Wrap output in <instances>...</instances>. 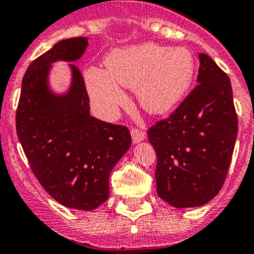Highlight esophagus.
<instances>
[{
	"mask_svg": "<svg viewBox=\"0 0 254 254\" xmlns=\"http://www.w3.org/2000/svg\"><path fill=\"white\" fill-rule=\"evenodd\" d=\"M131 138H133V143H140L145 139V133H143L139 129H131Z\"/></svg>",
	"mask_w": 254,
	"mask_h": 254,
	"instance_id": "1",
	"label": "esophagus"
}]
</instances>
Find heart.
Returning <instances> with one entry per match:
<instances>
[{
	"instance_id": "1",
	"label": "heart",
	"mask_w": 254,
	"mask_h": 254,
	"mask_svg": "<svg viewBox=\"0 0 254 254\" xmlns=\"http://www.w3.org/2000/svg\"><path fill=\"white\" fill-rule=\"evenodd\" d=\"M194 72L195 61L188 48L144 43L115 50L106 59V70H87L85 84L90 98L105 118H112L127 101L120 87L136 89L145 110L164 114L188 93Z\"/></svg>"
}]
</instances>
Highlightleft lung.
I'll return each instance as SVG.
<instances>
[{
    "instance_id": "obj_1",
    "label": "left lung",
    "mask_w": 254,
    "mask_h": 254,
    "mask_svg": "<svg viewBox=\"0 0 254 254\" xmlns=\"http://www.w3.org/2000/svg\"><path fill=\"white\" fill-rule=\"evenodd\" d=\"M198 59L197 87L169 119L148 130L157 153V194L176 208L203 206L219 194L238 135L228 75L208 55Z\"/></svg>"
}]
</instances>
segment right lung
Masks as SVG:
<instances>
[{
  "mask_svg": "<svg viewBox=\"0 0 254 254\" xmlns=\"http://www.w3.org/2000/svg\"><path fill=\"white\" fill-rule=\"evenodd\" d=\"M88 38L57 42L33 61L21 83L16 133L32 171L45 190L63 206L97 208L109 198L110 174L131 144L129 130L89 115V98L78 61ZM57 61L69 63L72 79L65 92L49 85Z\"/></svg>",
  "mask_w": 254,
  "mask_h": 254,
  "instance_id": "1",
  "label": "right lung"
}]
</instances>
